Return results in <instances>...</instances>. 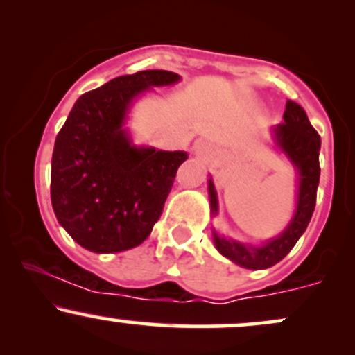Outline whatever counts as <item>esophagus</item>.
Masks as SVG:
<instances>
[{
    "mask_svg": "<svg viewBox=\"0 0 355 355\" xmlns=\"http://www.w3.org/2000/svg\"><path fill=\"white\" fill-rule=\"evenodd\" d=\"M205 150H207L205 144H197V145H195V153H197V155H202L203 152H205Z\"/></svg>",
    "mask_w": 355,
    "mask_h": 355,
    "instance_id": "1",
    "label": "esophagus"
}]
</instances>
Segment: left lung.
<instances>
[{"label":"left lung","mask_w":355,"mask_h":355,"mask_svg":"<svg viewBox=\"0 0 355 355\" xmlns=\"http://www.w3.org/2000/svg\"><path fill=\"white\" fill-rule=\"evenodd\" d=\"M275 138L280 148L294 162L300 175L299 200H297V210L292 222L288 223L282 235L262 247L243 245L234 240L220 239L217 234H214L215 247L220 254L225 255L237 266L252 268V270H262V268L279 263L294 248L297 240L307 229L313 209H315L317 187H319L320 178V137L309 121L307 113L295 101L287 100L285 103L284 123L277 125ZM209 193L211 211L217 214L218 202L211 180H209Z\"/></svg>","instance_id":"left-lung-1"}]
</instances>
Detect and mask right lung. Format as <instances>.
<instances>
[{
	"label": "right lung",
	"mask_w": 355,
	"mask_h": 355,
	"mask_svg": "<svg viewBox=\"0 0 355 355\" xmlns=\"http://www.w3.org/2000/svg\"><path fill=\"white\" fill-rule=\"evenodd\" d=\"M177 73L146 70L113 78L76 100L56 135L51 205L81 247L113 254L140 245L160 218L185 152L137 148L121 128L126 110Z\"/></svg>",
	"instance_id": "right-lung-1"
}]
</instances>
